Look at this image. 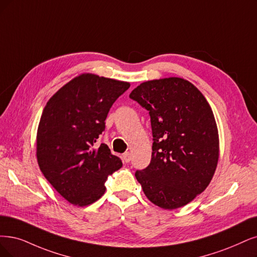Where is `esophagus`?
Segmentation results:
<instances>
[{
    "label": "esophagus",
    "instance_id": "1",
    "mask_svg": "<svg viewBox=\"0 0 257 257\" xmlns=\"http://www.w3.org/2000/svg\"><path fill=\"white\" fill-rule=\"evenodd\" d=\"M122 160L125 161L126 163H128V162H130V160H131V155H130V153H125L122 155Z\"/></svg>",
    "mask_w": 257,
    "mask_h": 257
}]
</instances>
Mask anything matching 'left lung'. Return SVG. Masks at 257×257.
I'll use <instances>...</instances> for the list:
<instances>
[{"label":"left lung","instance_id":"left-lung-1","mask_svg":"<svg viewBox=\"0 0 257 257\" xmlns=\"http://www.w3.org/2000/svg\"><path fill=\"white\" fill-rule=\"evenodd\" d=\"M150 115V164L136 178L154 204L174 210L210 184L219 158L212 108L193 83L178 77L141 83L129 95Z\"/></svg>","mask_w":257,"mask_h":257}]
</instances>
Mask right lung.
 Returning a JSON list of instances; mask_svg holds the SVG:
<instances>
[{
	"instance_id": "obj_1",
	"label": "right lung",
	"mask_w": 257,
	"mask_h": 257,
	"mask_svg": "<svg viewBox=\"0 0 257 257\" xmlns=\"http://www.w3.org/2000/svg\"><path fill=\"white\" fill-rule=\"evenodd\" d=\"M129 82L81 74L47 101L37 132L42 174L70 203L89 205L104 194L108 176L121 166L106 144L96 146L110 108Z\"/></svg>"
}]
</instances>
